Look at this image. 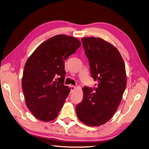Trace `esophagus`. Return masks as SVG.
I'll use <instances>...</instances> for the list:
<instances>
[{"label":"esophagus","mask_w":149,"mask_h":149,"mask_svg":"<svg viewBox=\"0 0 149 149\" xmlns=\"http://www.w3.org/2000/svg\"><path fill=\"white\" fill-rule=\"evenodd\" d=\"M70 88H71V91H73V90L75 89V88H76V87L74 86H73V85H71L70 86Z\"/></svg>","instance_id":"34e87169"}]
</instances>
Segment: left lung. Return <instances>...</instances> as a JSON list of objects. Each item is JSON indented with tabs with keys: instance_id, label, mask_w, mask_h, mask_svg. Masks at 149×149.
<instances>
[{
	"instance_id": "8db88e82",
	"label": "left lung",
	"mask_w": 149,
	"mask_h": 149,
	"mask_svg": "<svg viewBox=\"0 0 149 149\" xmlns=\"http://www.w3.org/2000/svg\"><path fill=\"white\" fill-rule=\"evenodd\" d=\"M91 76L97 81L96 90L83 88L82 101L76 107L80 121L88 126H100L114 116L127 84L125 66L118 49L101 38H82Z\"/></svg>"
}]
</instances>
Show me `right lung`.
Here are the masks:
<instances>
[{"mask_svg":"<svg viewBox=\"0 0 149 149\" xmlns=\"http://www.w3.org/2000/svg\"><path fill=\"white\" fill-rule=\"evenodd\" d=\"M81 45L78 38L57 35L40 44L26 60L22 86L26 106L38 120L51 121L59 114L70 92L63 84L65 61ZM56 75L58 81L54 79Z\"/></svg>","mask_w":149,"mask_h":149,"instance_id":"right-lung-1","label":"right lung"}]
</instances>
